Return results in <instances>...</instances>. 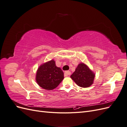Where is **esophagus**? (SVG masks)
<instances>
[{
    "instance_id": "obj_1",
    "label": "esophagus",
    "mask_w": 127,
    "mask_h": 127,
    "mask_svg": "<svg viewBox=\"0 0 127 127\" xmlns=\"http://www.w3.org/2000/svg\"><path fill=\"white\" fill-rule=\"evenodd\" d=\"M71 74V72L69 71H65L64 75V76H67L68 75H70Z\"/></svg>"
}]
</instances>
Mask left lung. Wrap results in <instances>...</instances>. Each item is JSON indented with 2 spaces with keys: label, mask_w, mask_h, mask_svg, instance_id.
I'll list each match as a JSON object with an SVG mask.
<instances>
[{
  "label": "left lung",
  "mask_w": 127,
  "mask_h": 127,
  "mask_svg": "<svg viewBox=\"0 0 127 127\" xmlns=\"http://www.w3.org/2000/svg\"><path fill=\"white\" fill-rule=\"evenodd\" d=\"M95 74L86 64H80L76 68L75 72L70 76L78 86L81 87H88L93 83Z\"/></svg>",
  "instance_id": "obj_1"
}]
</instances>
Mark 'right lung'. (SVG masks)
I'll use <instances>...</instances> for the list:
<instances>
[{
  "label": "right lung",
  "instance_id": "right-lung-1",
  "mask_svg": "<svg viewBox=\"0 0 127 127\" xmlns=\"http://www.w3.org/2000/svg\"><path fill=\"white\" fill-rule=\"evenodd\" d=\"M64 72L56 66L54 60L46 63L38 68L36 80L42 88L47 90L55 89L64 79Z\"/></svg>",
  "mask_w": 127,
  "mask_h": 127
}]
</instances>
